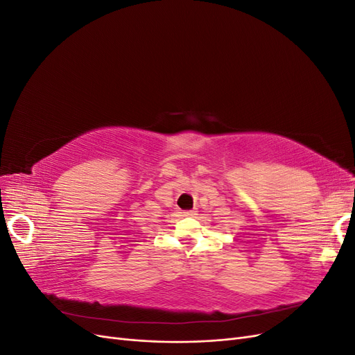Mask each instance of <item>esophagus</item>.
I'll list each match as a JSON object with an SVG mask.
<instances>
[{"mask_svg": "<svg viewBox=\"0 0 355 355\" xmlns=\"http://www.w3.org/2000/svg\"><path fill=\"white\" fill-rule=\"evenodd\" d=\"M179 213H180V216H185V218H194L197 214L196 211H192V210L191 211H179Z\"/></svg>", "mask_w": 355, "mask_h": 355, "instance_id": "esophagus-1", "label": "esophagus"}]
</instances>
